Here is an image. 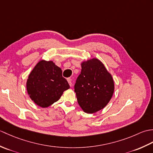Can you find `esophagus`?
I'll list each match as a JSON object with an SVG mask.
<instances>
[{
  "mask_svg": "<svg viewBox=\"0 0 153 153\" xmlns=\"http://www.w3.org/2000/svg\"><path fill=\"white\" fill-rule=\"evenodd\" d=\"M67 80H68V83L70 84V87H71V85H72V83H71V78H70V77H69V78L67 79Z\"/></svg>",
  "mask_w": 153,
  "mask_h": 153,
  "instance_id": "esophagus-1",
  "label": "esophagus"
}]
</instances>
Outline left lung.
Segmentation results:
<instances>
[{"mask_svg": "<svg viewBox=\"0 0 153 153\" xmlns=\"http://www.w3.org/2000/svg\"><path fill=\"white\" fill-rule=\"evenodd\" d=\"M74 91L79 105L84 112L93 114L105 108L114 91L112 77L97 58L84 61Z\"/></svg>", "mask_w": 153, "mask_h": 153, "instance_id": "obj_1", "label": "left lung"}]
</instances>
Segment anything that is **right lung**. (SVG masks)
I'll return each mask as SVG.
<instances>
[{
    "label": "right lung",
    "instance_id": "obj_1",
    "mask_svg": "<svg viewBox=\"0 0 153 153\" xmlns=\"http://www.w3.org/2000/svg\"><path fill=\"white\" fill-rule=\"evenodd\" d=\"M28 95L37 105L47 108L58 101L70 89L62 71L53 61L42 60L31 71L26 83Z\"/></svg>",
    "mask_w": 153,
    "mask_h": 153
}]
</instances>
